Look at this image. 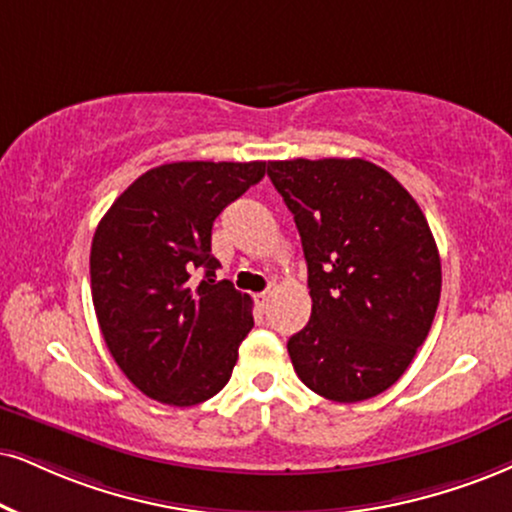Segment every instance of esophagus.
Returning <instances> with one entry per match:
<instances>
[{"instance_id": "1", "label": "esophagus", "mask_w": 512, "mask_h": 512, "mask_svg": "<svg viewBox=\"0 0 512 512\" xmlns=\"http://www.w3.org/2000/svg\"><path fill=\"white\" fill-rule=\"evenodd\" d=\"M256 301H258V306H261V308H268V304H270V292L256 294Z\"/></svg>"}]
</instances>
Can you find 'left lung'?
Listing matches in <instances>:
<instances>
[{
	"mask_svg": "<svg viewBox=\"0 0 512 512\" xmlns=\"http://www.w3.org/2000/svg\"><path fill=\"white\" fill-rule=\"evenodd\" d=\"M301 235L311 320L289 337L299 380L337 403L387 391L427 339L441 261L425 213L363 159L270 161Z\"/></svg>",
	"mask_w": 512,
	"mask_h": 512,
	"instance_id": "obj_1",
	"label": "left lung"
}]
</instances>
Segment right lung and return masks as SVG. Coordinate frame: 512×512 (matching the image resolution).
<instances>
[{"mask_svg":"<svg viewBox=\"0 0 512 512\" xmlns=\"http://www.w3.org/2000/svg\"><path fill=\"white\" fill-rule=\"evenodd\" d=\"M266 163L178 161L140 175L92 239V301L113 361L149 399L197 406L230 380L254 327L251 296L216 280L213 220ZM205 268V280H191Z\"/></svg>","mask_w":512,"mask_h":512,"instance_id":"add662e5","label":"right lung"}]
</instances>
